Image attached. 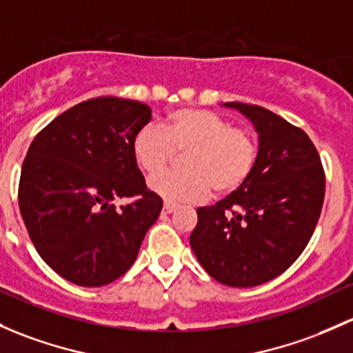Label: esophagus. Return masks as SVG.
Returning a JSON list of instances; mask_svg holds the SVG:
<instances>
[{"label":"esophagus","instance_id":"1","mask_svg":"<svg viewBox=\"0 0 353 353\" xmlns=\"http://www.w3.org/2000/svg\"><path fill=\"white\" fill-rule=\"evenodd\" d=\"M176 205H172V203H164V213H172V211H176Z\"/></svg>","mask_w":353,"mask_h":353}]
</instances>
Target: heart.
I'll return each instance as SVG.
<instances>
[{
  "label": "heart",
  "instance_id": "heart-1",
  "mask_svg": "<svg viewBox=\"0 0 353 353\" xmlns=\"http://www.w3.org/2000/svg\"><path fill=\"white\" fill-rule=\"evenodd\" d=\"M132 150L148 176L162 172L183 157V172L150 179L152 191L172 203H198L210 196L235 192L254 172L259 142L247 127H233L216 111L179 108L165 117L164 127L145 125L135 133Z\"/></svg>",
  "mask_w": 353,
  "mask_h": 353
}]
</instances>
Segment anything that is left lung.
Returning <instances> with one entry per match:
<instances>
[{"mask_svg": "<svg viewBox=\"0 0 353 353\" xmlns=\"http://www.w3.org/2000/svg\"><path fill=\"white\" fill-rule=\"evenodd\" d=\"M259 132V157L247 183L213 206L198 208L192 252L218 283L254 288L303 254L320 220L325 169L306 132L270 110L226 103Z\"/></svg>", "mask_w": 353, "mask_h": 353, "instance_id": "left-lung-1", "label": "left lung"}]
</instances>
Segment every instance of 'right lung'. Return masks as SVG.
Returning a JSON list of instances; mask_svg holds the SVG:
<instances>
[{
    "label": "right lung",
    "mask_w": 353,
    "mask_h": 353,
    "mask_svg": "<svg viewBox=\"0 0 353 353\" xmlns=\"http://www.w3.org/2000/svg\"><path fill=\"white\" fill-rule=\"evenodd\" d=\"M140 101L103 96L40 130L21 165L18 205L40 257L84 288L117 281L157 221L161 196L147 189L132 142L150 121ZM132 199L117 207L118 199Z\"/></svg>",
    "instance_id": "obj_1"
}]
</instances>
